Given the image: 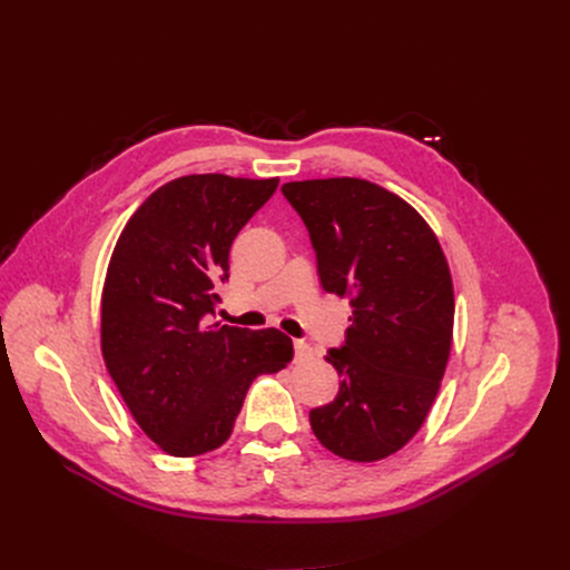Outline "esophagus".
I'll return each instance as SVG.
<instances>
[{
    "instance_id": "34e87169",
    "label": "esophagus",
    "mask_w": 570,
    "mask_h": 570,
    "mask_svg": "<svg viewBox=\"0 0 570 570\" xmlns=\"http://www.w3.org/2000/svg\"><path fill=\"white\" fill-rule=\"evenodd\" d=\"M293 348H295V361H297V363L309 361V357L314 355L312 346H309L307 342H303V340H295V342H293Z\"/></svg>"
}]
</instances>
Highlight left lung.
<instances>
[{"mask_svg":"<svg viewBox=\"0 0 570 570\" xmlns=\"http://www.w3.org/2000/svg\"><path fill=\"white\" fill-rule=\"evenodd\" d=\"M282 191L309 230L323 291L353 307L344 346L325 355L340 393L309 411L312 430L344 460H383L415 436L439 393L455 321L448 261L430 224L367 179H303Z\"/></svg>","mask_w":570,"mask_h":570,"instance_id":"8db88e82","label":"left lung"}]
</instances>
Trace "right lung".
<instances>
[{"instance_id": "right-lung-1", "label": "right lung", "mask_w": 570, "mask_h": 570, "mask_svg": "<svg viewBox=\"0 0 570 570\" xmlns=\"http://www.w3.org/2000/svg\"><path fill=\"white\" fill-rule=\"evenodd\" d=\"M279 177L185 175L159 187L119 233L101 293V353L138 428L173 458L228 441L249 385L284 370L275 327L209 323L228 252Z\"/></svg>"}]
</instances>
